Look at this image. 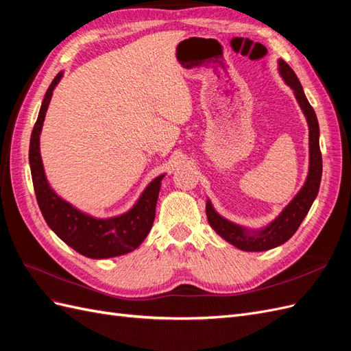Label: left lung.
I'll list each match as a JSON object with an SVG mask.
<instances>
[{
    "mask_svg": "<svg viewBox=\"0 0 351 351\" xmlns=\"http://www.w3.org/2000/svg\"><path fill=\"white\" fill-rule=\"evenodd\" d=\"M278 70L284 82L294 90V97L306 117L307 125H309V173H307V178L300 192L282 209L281 214L271 224L256 231L240 227L234 224V222L221 217L208 199L206 217L210 227L215 230L218 236L244 252H263L281 246L300 227L317 192H319L322 177V155L319 149V124H317L316 114L311 107L309 101H307L302 84L291 67L284 60H280Z\"/></svg>",
    "mask_w": 351,
    "mask_h": 351,
    "instance_id": "left-lung-1",
    "label": "left lung"
}]
</instances>
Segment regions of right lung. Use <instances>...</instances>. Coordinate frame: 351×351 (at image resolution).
<instances>
[{
  "label": "right lung",
  "mask_w": 351,
  "mask_h": 351,
  "mask_svg": "<svg viewBox=\"0 0 351 351\" xmlns=\"http://www.w3.org/2000/svg\"><path fill=\"white\" fill-rule=\"evenodd\" d=\"M61 77L62 71H60L49 84L30 136L29 164L39 209L49 228L83 256L92 259L121 256L139 247L149 234L164 174L154 178L143 190L136 205L123 215L95 218L61 199L48 184L39 152L42 125H44L45 114L52 98V90L56 89Z\"/></svg>",
  "instance_id": "right-lung-1"
}]
</instances>
